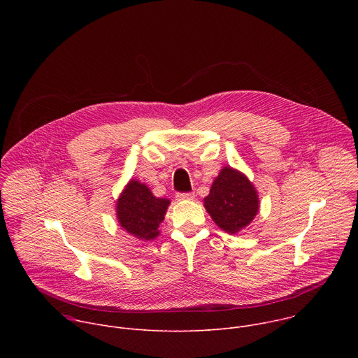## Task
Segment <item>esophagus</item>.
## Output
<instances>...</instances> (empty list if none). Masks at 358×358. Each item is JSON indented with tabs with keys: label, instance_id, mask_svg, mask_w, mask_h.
Wrapping results in <instances>:
<instances>
[{
	"label": "esophagus",
	"instance_id": "1",
	"mask_svg": "<svg viewBox=\"0 0 358 358\" xmlns=\"http://www.w3.org/2000/svg\"><path fill=\"white\" fill-rule=\"evenodd\" d=\"M176 198H177L178 201H191V199L195 198V195H194L192 192H177Z\"/></svg>",
	"mask_w": 358,
	"mask_h": 358
}]
</instances>
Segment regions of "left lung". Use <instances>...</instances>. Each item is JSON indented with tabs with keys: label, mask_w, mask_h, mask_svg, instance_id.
I'll list each match as a JSON object with an SVG mask.
<instances>
[{
	"label": "left lung",
	"mask_w": 358,
	"mask_h": 358,
	"mask_svg": "<svg viewBox=\"0 0 358 358\" xmlns=\"http://www.w3.org/2000/svg\"><path fill=\"white\" fill-rule=\"evenodd\" d=\"M203 207L213 221L234 235L246 228L259 211V195L250 180L239 170L225 166L215 177Z\"/></svg>",
	"instance_id": "obj_1"
}]
</instances>
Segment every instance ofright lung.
<instances>
[{
	"label": "right lung",
	"mask_w": 358,
	"mask_h": 358,
	"mask_svg": "<svg viewBox=\"0 0 358 358\" xmlns=\"http://www.w3.org/2000/svg\"><path fill=\"white\" fill-rule=\"evenodd\" d=\"M170 199L152 195L141 181L131 178L116 201V218L119 225L138 241H152L160 235Z\"/></svg>",
	"instance_id": "right-lung-1"
}]
</instances>
